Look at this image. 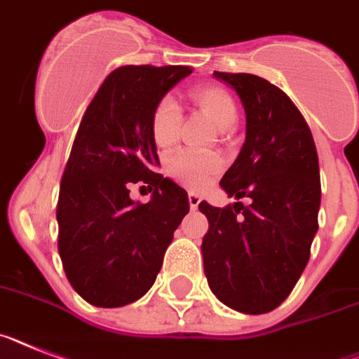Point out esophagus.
Returning <instances> with one entry per match:
<instances>
[{"label": "esophagus", "mask_w": 359, "mask_h": 359, "mask_svg": "<svg viewBox=\"0 0 359 359\" xmlns=\"http://www.w3.org/2000/svg\"><path fill=\"white\" fill-rule=\"evenodd\" d=\"M188 201H189V208H191V210H197L198 204H201V197H198L197 193H189Z\"/></svg>", "instance_id": "34e87169"}]
</instances>
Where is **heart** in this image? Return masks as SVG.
<instances>
[{"label": "heart", "mask_w": 359, "mask_h": 359, "mask_svg": "<svg viewBox=\"0 0 359 359\" xmlns=\"http://www.w3.org/2000/svg\"><path fill=\"white\" fill-rule=\"evenodd\" d=\"M193 102L198 110L220 130H229L236 123V104L231 93L218 85H201L191 90ZM179 106L170 97H164L155 104L149 119L151 139L158 148H170L175 144L180 128ZM222 168V161L217 155L180 154L168 162V173L188 188H202L205 180Z\"/></svg>", "instance_id": "b5f03b06"}]
</instances>
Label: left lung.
I'll list each match as a JSON object with an SVG mask.
<instances>
[{
    "instance_id": "1",
    "label": "left lung",
    "mask_w": 359,
    "mask_h": 359,
    "mask_svg": "<svg viewBox=\"0 0 359 359\" xmlns=\"http://www.w3.org/2000/svg\"><path fill=\"white\" fill-rule=\"evenodd\" d=\"M213 76L236 90L245 110V142L220 186L249 204H198L210 222L204 271L227 307L264 314L291 294L309 262L322 201L316 146L304 115L278 86L253 74Z\"/></svg>"
}]
</instances>
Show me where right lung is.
I'll list each match as a JSON object with an SVG mask.
<instances>
[{
	"label": "right lung",
	"instance_id": "1",
	"mask_svg": "<svg viewBox=\"0 0 359 359\" xmlns=\"http://www.w3.org/2000/svg\"><path fill=\"white\" fill-rule=\"evenodd\" d=\"M191 72L180 65L117 68L81 119L59 188L57 248L68 282L88 304L123 307L146 294L189 211L188 193L154 171L149 119ZM133 183L148 185L152 201L133 203Z\"/></svg>",
	"mask_w": 359,
	"mask_h": 359
}]
</instances>
